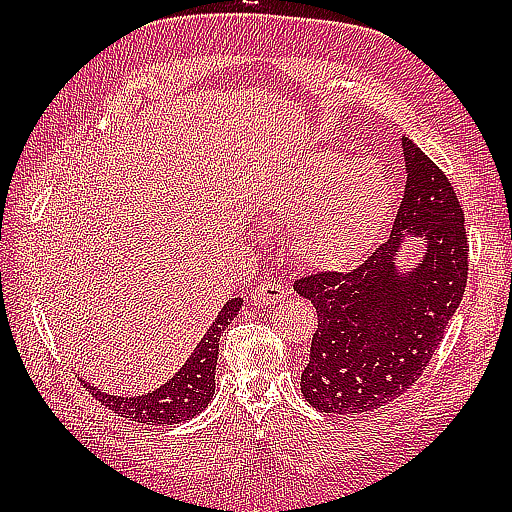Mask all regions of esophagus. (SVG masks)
<instances>
[{"label": "esophagus", "mask_w": 512, "mask_h": 512, "mask_svg": "<svg viewBox=\"0 0 512 512\" xmlns=\"http://www.w3.org/2000/svg\"><path fill=\"white\" fill-rule=\"evenodd\" d=\"M250 297H253L257 306H270V303L284 301L288 297V290L281 284H275V281H264V284L255 286L253 295Z\"/></svg>", "instance_id": "1"}]
</instances>
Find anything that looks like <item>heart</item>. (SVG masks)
<instances>
[{
  "mask_svg": "<svg viewBox=\"0 0 512 512\" xmlns=\"http://www.w3.org/2000/svg\"><path fill=\"white\" fill-rule=\"evenodd\" d=\"M266 209L288 224V250L312 270H345L367 255L383 228L391 187L367 160L317 154L264 193Z\"/></svg>",
  "mask_w": 512,
  "mask_h": 512,
  "instance_id": "heart-1",
  "label": "heart"
}]
</instances>
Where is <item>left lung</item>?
<instances>
[{"label":"left lung","instance_id":"obj_1","mask_svg":"<svg viewBox=\"0 0 512 512\" xmlns=\"http://www.w3.org/2000/svg\"><path fill=\"white\" fill-rule=\"evenodd\" d=\"M407 184L391 235L352 273L295 281L317 308L301 394L325 413L383 407L416 383L458 310L469 273L464 211L449 178L413 140L402 136ZM425 246L421 262L402 269L404 242Z\"/></svg>","mask_w":512,"mask_h":512}]
</instances>
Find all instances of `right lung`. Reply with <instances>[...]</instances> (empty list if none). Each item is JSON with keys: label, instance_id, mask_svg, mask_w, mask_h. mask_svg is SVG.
<instances>
[{"label": "right lung", "instance_id": "1", "mask_svg": "<svg viewBox=\"0 0 512 512\" xmlns=\"http://www.w3.org/2000/svg\"><path fill=\"white\" fill-rule=\"evenodd\" d=\"M244 306L242 297L228 299L224 308L217 312V319L202 341L195 345L193 354L184 361L178 369L176 376H171L165 385L149 391L143 396H112L103 389H96L94 385L81 383L90 394L110 407L114 413L123 418L143 424H178L184 420H191L198 416L202 409L209 407L215 394V365H217V352H220V336L237 317L239 308Z\"/></svg>", "mask_w": 512, "mask_h": 512}]
</instances>
